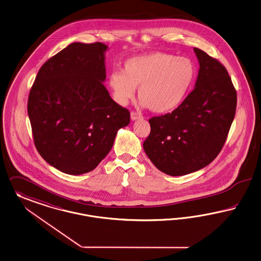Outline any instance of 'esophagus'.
<instances>
[{"mask_svg": "<svg viewBox=\"0 0 261 261\" xmlns=\"http://www.w3.org/2000/svg\"><path fill=\"white\" fill-rule=\"evenodd\" d=\"M140 118H141V115L138 114L137 112H132L130 113V120L132 121H137V120L140 119Z\"/></svg>", "mask_w": 261, "mask_h": 261, "instance_id": "34e87169", "label": "esophagus"}]
</instances>
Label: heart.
Listing matches in <instances>:
<instances>
[{"mask_svg": "<svg viewBox=\"0 0 261 261\" xmlns=\"http://www.w3.org/2000/svg\"><path fill=\"white\" fill-rule=\"evenodd\" d=\"M195 73L191 59L154 52L127 60L124 71L114 70L111 73L109 86L120 105H126L138 88L142 107H149L156 114H166L184 102Z\"/></svg>", "mask_w": 261, "mask_h": 261, "instance_id": "1", "label": "heart"}]
</instances>
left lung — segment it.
<instances>
[{"label":"left lung","mask_w":261,"mask_h":261,"mask_svg":"<svg viewBox=\"0 0 261 261\" xmlns=\"http://www.w3.org/2000/svg\"><path fill=\"white\" fill-rule=\"evenodd\" d=\"M199 69L194 89L172 113L149 120L143 149L155 167L176 177L210 164L222 149L233 123L237 92L227 69L193 48Z\"/></svg>","instance_id":"8db88e82"}]
</instances>
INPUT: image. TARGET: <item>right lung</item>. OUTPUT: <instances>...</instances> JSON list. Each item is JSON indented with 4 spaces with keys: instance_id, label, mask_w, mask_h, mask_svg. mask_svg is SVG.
Listing matches in <instances>:
<instances>
[{
    "instance_id": "right-lung-1",
    "label": "right lung",
    "mask_w": 261,
    "mask_h": 261,
    "mask_svg": "<svg viewBox=\"0 0 261 261\" xmlns=\"http://www.w3.org/2000/svg\"><path fill=\"white\" fill-rule=\"evenodd\" d=\"M107 50L100 42H73L42 66L31 87L28 112L35 146L65 174L94 170L118 130L129 124V112L103 84Z\"/></svg>"
}]
</instances>
